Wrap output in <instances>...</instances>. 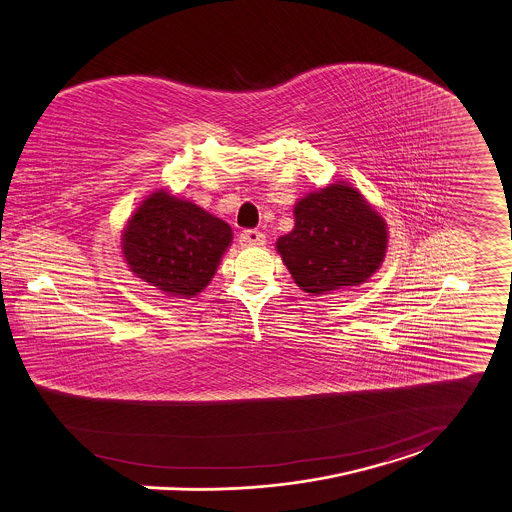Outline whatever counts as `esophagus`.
Listing matches in <instances>:
<instances>
[{
    "label": "esophagus",
    "mask_w": 512,
    "mask_h": 512,
    "mask_svg": "<svg viewBox=\"0 0 512 512\" xmlns=\"http://www.w3.org/2000/svg\"><path fill=\"white\" fill-rule=\"evenodd\" d=\"M238 242L244 248H248V246H262L266 242V236L260 233V231H242L240 236H238Z\"/></svg>",
    "instance_id": "esophagus-1"
}]
</instances>
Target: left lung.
<instances>
[{
    "label": "left lung",
    "mask_w": 512,
    "mask_h": 512,
    "mask_svg": "<svg viewBox=\"0 0 512 512\" xmlns=\"http://www.w3.org/2000/svg\"><path fill=\"white\" fill-rule=\"evenodd\" d=\"M293 231L276 242L293 281L311 295L358 287L381 268L389 231L360 189L348 182L305 193L293 207Z\"/></svg>",
    "instance_id": "obj_1"
}]
</instances>
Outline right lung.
Returning <instances> with one entry per match:
<instances>
[{"label": "right lung", "instance_id": "add662e5", "mask_svg": "<svg viewBox=\"0 0 512 512\" xmlns=\"http://www.w3.org/2000/svg\"><path fill=\"white\" fill-rule=\"evenodd\" d=\"M233 242V229L186 197L156 189L146 195L121 233V254L135 278L189 299L215 276Z\"/></svg>", "mask_w": 512, "mask_h": 512}]
</instances>
